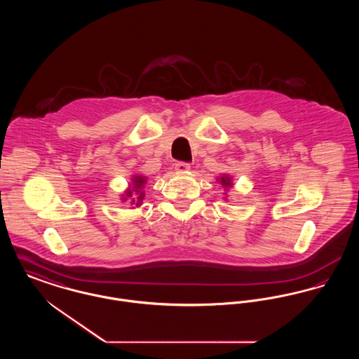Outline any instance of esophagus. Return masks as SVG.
<instances>
[{"instance_id":"1","label":"esophagus","mask_w":359,"mask_h":359,"mask_svg":"<svg viewBox=\"0 0 359 359\" xmlns=\"http://www.w3.org/2000/svg\"><path fill=\"white\" fill-rule=\"evenodd\" d=\"M189 164L188 163H183V161H179V163H176L175 164V170L176 172H179V173H186V172L189 171Z\"/></svg>"}]
</instances>
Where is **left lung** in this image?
Instances as JSON below:
<instances>
[{
  "label": "left lung",
  "instance_id": "1",
  "mask_svg": "<svg viewBox=\"0 0 359 359\" xmlns=\"http://www.w3.org/2000/svg\"><path fill=\"white\" fill-rule=\"evenodd\" d=\"M217 182H219V183L222 184V187L224 188L226 192H227L229 188L233 187V179H231L229 175H224V173H223L221 177H218ZM224 195H226V194H224ZM224 199H226V198H224Z\"/></svg>",
  "mask_w": 359,
  "mask_h": 359
}]
</instances>
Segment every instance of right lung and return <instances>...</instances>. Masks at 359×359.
Instances as JSON below:
<instances>
[{
	"label": "right lung",
	"mask_w": 359,
	"mask_h": 359,
	"mask_svg": "<svg viewBox=\"0 0 359 359\" xmlns=\"http://www.w3.org/2000/svg\"><path fill=\"white\" fill-rule=\"evenodd\" d=\"M147 184V177L142 175H133L132 177V183L129 184V187L126 188L125 194L121 195V201L126 202L128 199H130V205H135L136 207L142 205L144 196H145V191L144 186Z\"/></svg>",
	"instance_id": "add662e5"
}]
</instances>
